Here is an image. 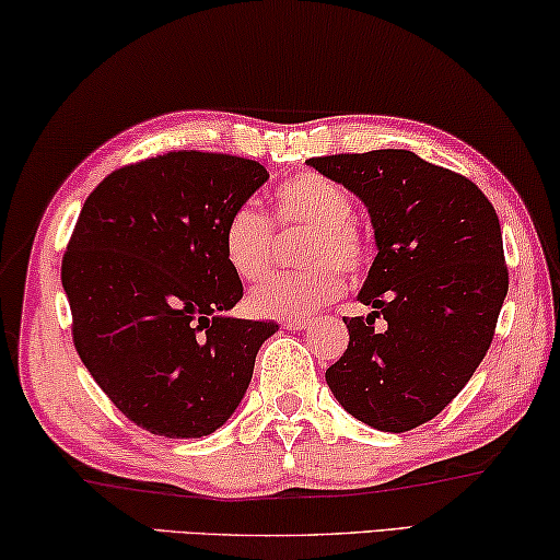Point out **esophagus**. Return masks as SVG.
I'll use <instances>...</instances> for the list:
<instances>
[{
  "label": "esophagus",
  "instance_id": "obj_1",
  "mask_svg": "<svg viewBox=\"0 0 560 560\" xmlns=\"http://www.w3.org/2000/svg\"><path fill=\"white\" fill-rule=\"evenodd\" d=\"M306 327H312V319H287L283 322V329H294V331H302V329H306Z\"/></svg>",
  "mask_w": 560,
  "mask_h": 560
}]
</instances>
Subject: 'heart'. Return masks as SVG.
Listing matches in <instances>:
<instances>
[{"mask_svg": "<svg viewBox=\"0 0 560 560\" xmlns=\"http://www.w3.org/2000/svg\"><path fill=\"white\" fill-rule=\"evenodd\" d=\"M352 196L322 173H296L273 190L277 226L308 229L299 264L304 271L271 277L252 291L248 308L273 319H304L345 291V277H357L370 264L364 231L349 219ZM221 252L241 281H258L269 271L273 229L254 203H241L221 229Z\"/></svg>", "mask_w": 560, "mask_h": 560, "instance_id": "heart-1", "label": "heart"}]
</instances>
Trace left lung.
<instances>
[{
    "instance_id": "1",
    "label": "left lung",
    "mask_w": 560,
    "mask_h": 560,
    "mask_svg": "<svg viewBox=\"0 0 560 560\" xmlns=\"http://www.w3.org/2000/svg\"><path fill=\"white\" fill-rule=\"evenodd\" d=\"M306 163L362 198L377 241L357 296L372 312L345 316L349 347L327 385L370 428H420L453 402L493 341L508 294L495 208L465 175L410 150Z\"/></svg>"
}]
</instances>
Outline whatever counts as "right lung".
Returning a JSON list of instances; mask_svg holds the SVG:
<instances>
[{"label":"right lung","instance_id":"1","mask_svg":"<svg viewBox=\"0 0 560 560\" xmlns=\"http://www.w3.org/2000/svg\"><path fill=\"white\" fill-rule=\"evenodd\" d=\"M269 173L226 153L171 150L113 171L62 256L72 341L118 410L163 438H203L244 399L277 322L226 316L244 296L221 229Z\"/></svg>","mask_w":560,"mask_h":560}]
</instances>
